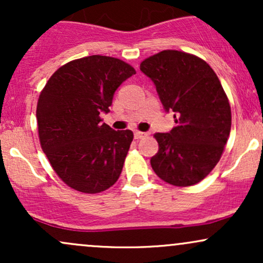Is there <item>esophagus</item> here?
Returning a JSON list of instances; mask_svg holds the SVG:
<instances>
[{
	"mask_svg": "<svg viewBox=\"0 0 263 263\" xmlns=\"http://www.w3.org/2000/svg\"><path fill=\"white\" fill-rule=\"evenodd\" d=\"M146 136H147L146 132H141V131H136L135 132V138H136V140H141V138L146 137Z\"/></svg>",
	"mask_w": 263,
	"mask_h": 263,
	"instance_id": "34e87169",
	"label": "esophagus"
}]
</instances>
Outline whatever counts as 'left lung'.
Masks as SVG:
<instances>
[{"instance_id":"left-lung-1","label":"left lung","mask_w":263,"mask_h":263,"mask_svg":"<svg viewBox=\"0 0 263 263\" xmlns=\"http://www.w3.org/2000/svg\"><path fill=\"white\" fill-rule=\"evenodd\" d=\"M140 69L177 123L155 135L159 149L151 165L172 185H194L218 164L230 135L231 108L221 83L206 62L178 50L155 54Z\"/></svg>"}]
</instances>
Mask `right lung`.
I'll list each match as a JSON object with an SVG mask.
<instances>
[{
	"label": "right lung",
	"instance_id": "obj_1",
	"mask_svg": "<svg viewBox=\"0 0 263 263\" xmlns=\"http://www.w3.org/2000/svg\"><path fill=\"white\" fill-rule=\"evenodd\" d=\"M135 69L122 60L90 55L60 66L39 95V141L66 185L95 194L119 179L134 140L131 129L115 131L100 114L110 111L115 91Z\"/></svg>",
	"mask_w": 263,
	"mask_h": 263
}]
</instances>
